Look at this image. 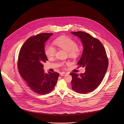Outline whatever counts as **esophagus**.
Segmentation results:
<instances>
[{"label": "esophagus", "mask_w": 124, "mask_h": 124, "mask_svg": "<svg viewBox=\"0 0 124 124\" xmlns=\"http://www.w3.org/2000/svg\"><path fill=\"white\" fill-rule=\"evenodd\" d=\"M60 75L61 76H65L66 75H67V73H66L65 72H61L60 73Z\"/></svg>", "instance_id": "1"}]
</instances>
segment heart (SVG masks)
<instances>
[{"instance_id": "1", "label": "heart", "mask_w": 124, "mask_h": 124, "mask_svg": "<svg viewBox=\"0 0 124 124\" xmlns=\"http://www.w3.org/2000/svg\"><path fill=\"white\" fill-rule=\"evenodd\" d=\"M54 44L61 49L67 51L68 55L71 57H76L79 54L80 49L77 46L76 42L70 38L61 36L54 40ZM55 52V49L52 46L48 45L45 47V54L47 57H53ZM61 65H63L64 64L62 63Z\"/></svg>"}]
</instances>
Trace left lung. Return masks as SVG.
Instances as JSON below:
<instances>
[{
	"label": "left lung",
	"instance_id": "obj_1",
	"mask_svg": "<svg viewBox=\"0 0 124 124\" xmlns=\"http://www.w3.org/2000/svg\"><path fill=\"white\" fill-rule=\"evenodd\" d=\"M80 39L82 54L78 62L79 67L85 68L84 73H70L72 89L79 94H87L94 90L104 79L108 66L105 49L98 39L82 31L72 32Z\"/></svg>",
	"mask_w": 124,
	"mask_h": 124
}]
</instances>
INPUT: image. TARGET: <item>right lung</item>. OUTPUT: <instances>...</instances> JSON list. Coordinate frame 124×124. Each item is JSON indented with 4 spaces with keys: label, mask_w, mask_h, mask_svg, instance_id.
<instances>
[{
    "label": "right lung",
    "mask_w": 124,
    "mask_h": 124,
    "mask_svg": "<svg viewBox=\"0 0 124 124\" xmlns=\"http://www.w3.org/2000/svg\"><path fill=\"white\" fill-rule=\"evenodd\" d=\"M53 34L42 33L29 38L19 53V73L31 90L39 94L51 91L56 84L59 74L44 71L43 63L48 60L45 51V43Z\"/></svg>",
    "instance_id": "obj_1"
}]
</instances>
